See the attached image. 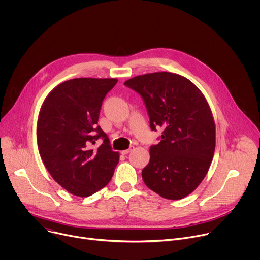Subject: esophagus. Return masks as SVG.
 <instances>
[{"instance_id": "34e87169", "label": "esophagus", "mask_w": 260, "mask_h": 260, "mask_svg": "<svg viewBox=\"0 0 260 260\" xmlns=\"http://www.w3.org/2000/svg\"><path fill=\"white\" fill-rule=\"evenodd\" d=\"M132 150H134V146H131V147L128 148V149H126V150H122V151H121V154H122V155H126V154H128Z\"/></svg>"}]
</instances>
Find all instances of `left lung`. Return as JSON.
Returning a JSON list of instances; mask_svg holds the SVG:
<instances>
[{
    "instance_id": "8db88e82",
    "label": "left lung",
    "mask_w": 260,
    "mask_h": 260,
    "mask_svg": "<svg viewBox=\"0 0 260 260\" xmlns=\"http://www.w3.org/2000/svg\"><path fill=\"white\" fill-rule=\"evenodd\" d=\"M142 96L150 128L161 127L150 160L142 171L146 186L168 200L190 194L206 177L216 143L210 106L187 78L170 72L136 76L124 82Z\"/></svg>"
}]
</instances>
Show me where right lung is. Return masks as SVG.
<instances>
[{
    "label": "right lung",
    "mask_w": 260,
    "mask_h": 260,
    "mask_svg": "<svg viewBox=\"0 0 260 260\" xmlns=\"http://www.w3.org/2000/svg\"><path fill=\"white\" fill-rule=\"evenodd\" d=\"M114 78H76L53 88L44 100L37 123L38 149L47 171L62 188L89 197L110 182L119 161L98 125L103 100ZM100 137L103 144L92 145Z\"/></svg>",
    "instance_id": "obj_1"
}]
</instances>
